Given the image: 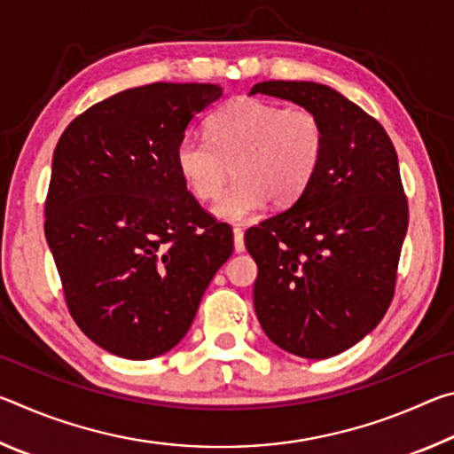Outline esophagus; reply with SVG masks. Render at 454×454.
<instances>
[{"label":"esophagus","instance_id":"34e87169","mask_svg":"<svg viewBox=\"0 0 454 454\" xmlns=\"http://www.w3.org/2000/svg\"><path fill=\"white\" fill-rule=\"evenodd\" d=\"M234 250L238 252V254L246 250V246H244V230L242 228H234Z\"/></svg>","mask_w":454,"mask_h":454}]
</instances>
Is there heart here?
<instances>
[{
    "instance_id": "obj_1",
    "label": "heart",
    "mask_w": 454,
    "mask_h": 454,
    "mask_svg": "<svg viewBox=\"0 0 454 454\" xmlns=\"http://www.w3.org/2000/svg\"><path fill=\"white\" fill-rule=\"evenodd\" d=\"M208 140L184 136L174 160L182 182L200 202L216 200L234 164L238 180L214 212L226 220H244L272 200L290 206L317 176L326 132L306 107H284L258 98H236L206 121Z\"/></svg>"
}]
</instances>
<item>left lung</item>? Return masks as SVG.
Listing matches in <instances>:
<instances>
[{"label": "left lung", "instance_id": "1", "mask_svg": "<svg viewBox=\"0 0 454 454\" xmlns=\"http://www.w3.org/2000/svg\"><path fill=\"white\" fill-rule=\"evenodd\" d=\"M250 94L290 99L325 126L309 190L244 242L258 264L266 336L290 355L330 358L363 340L393 302L409 226L396 150L379 121L322 83L260 82Z\"/></svg>", "mask_w": 454, "mask_h": 454}]
</instances>
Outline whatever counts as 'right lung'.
Here are the masks:
<instances>
[{
  "label": "right lung",
  "instance_id": "obj_1",
  "mask_svg": "<svg viewBox=\"0 0 454 454\" xmlns=\"http://www.w3.org/2000/svg\"><path fill=\"white\" fill-rule=\"evenodd\" d=\"M214 83H150L80 114L53 152L45 238L72 318L112 355L174 348L234 250L176 170L174 152Z\"/></svg>",
  "mask_w": 454,
  "mask_h": 454
}]
</instances>
